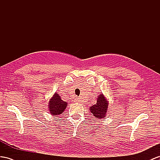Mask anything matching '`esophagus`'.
<instances>
[{"mask_svg":"<svg viewBox=\"0 0 160 160\" xmlns=\"http://www.w3.org/2000/svg\"><path fill=\"white\" fill-rule=\"evenodd\" d=\"M76 101H77L78 102H80V99H79V98H77V99H76Z\"/></svg>","mask_w":160,"mask_h":160,"instance_id":"34e87169","label":"esophagus"}]
</instances>
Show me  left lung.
<instances>
[{
  "mask_svg": "<svg viewBox=\"0 0 160 160\" xmlns=\"http://www.w3.org/2000/svg\"><path fill=\"white\" fill-rule=\"evenodd\" d=\"M108 101L102 93L98 97L97 99V103L93 105L90 108V111L93 114V116L97 118H105L108 108Z\"/></svg>",
  "mask_w": 160,
  "mask_h": 160,
  "instance_id": "8db88e82",
  "label": "left lung"
}]
</instances>
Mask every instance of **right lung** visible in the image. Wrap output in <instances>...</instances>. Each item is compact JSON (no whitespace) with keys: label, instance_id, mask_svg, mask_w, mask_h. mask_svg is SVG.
I'll return each mask as SVG.
<instances>
[{"label":"right lung","instance_id":"obj_1","mask_svg":"<svg viewBox=\"0 0 160 160\" xmlns=\"http://www.w3.org/2000/svg\"><path fill=\"white\" fill-rule=\"evenodd\" d=\"M48 109L52 116H59L66 108L68 103L61 99V97L55 92L48 102Z\"/></svg>","mask_w":160,"mask_h":160}]
</instances>
